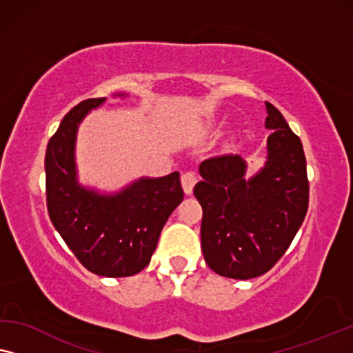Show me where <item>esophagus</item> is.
<instances>
[{"label":"esophagus","instance_id":"esophagus-1","mask_svg":"<svg viewBox=\"0 0 353 353\" xmlns=\"http://www.w3.org/2000/svg\"><path fill=\"white\" fill-rule=\"evenodd\" d=\"M196 181H198V177H196L195 172H192V171L183 172L182 177H181V182H182L183 192H185L187 195H190V193L193 192V187H195Z\"/></svg>","mask_w":353,"mask_h":353}]
</instances>
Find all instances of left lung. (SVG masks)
Masks as SVG:
<instances>
[{
  "mask_svg": "<svg viewBox=\"0 0 353 353\" xmlns=\"http://www.w3.org/2000/svg\"><path fill=\"white\" fill-rule=\"evenodd\" d=\"M265 166L245 179L240 155L200 165L193 188L203 208L201 251L216 274L235 280L264 275L290 248L309 208V181L301 139L280 112L265 102Z\"/></svg>",
  "mask_w": 353,
  "mask_h": 353,
  "instance_id": "obj_1",
  "label": "left lung"
}]
</instances>
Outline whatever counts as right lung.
Wrapping results in <instances>:
<instances>
[{"label": "right lung", "instance_id": "1", "mask_svg": "<svg viewBox=\"0 0 353 353\" xmlns=\"http://www.w3.org/2000/svg\"><path fill=\"white\" fill-rule=\"evenodd\" d=\"M103 102L105 97L79 102L49 139L44 158L48 212L63 241L89 272L110 278L131 276L150 264L168 217L183 200V190L177 171L165 177H141L110 195L79 185L75 163L78 126Z\"/></svg>", "mask_w": 353, "mask_h": 353}]
</instances>
